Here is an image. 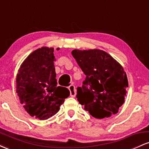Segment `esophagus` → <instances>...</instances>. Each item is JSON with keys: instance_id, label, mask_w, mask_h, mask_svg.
<instances>
[{"instance_id": "obj_1", "label": "esophagus", "mask_w": 149, "mask_h": 149, "mask_svg": "<svg viewBox=\"0 0 149 149\" xmlns=\"http://www.w3.org/2000/svg\"><path fill=\"white\" fill-rule=\"evenodd\" d=\"M69 90L70 91V96L72 97H76V88H75L74 85H70L69 88Z\"/></svg>"}]
</instances>
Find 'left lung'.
Instances as JSON below:
<instances>
[{"instance_id": "8db88e82", "label": "left lung", "mask_w": 149, "mask_h": 149, "mask_svg": "<svg viewBox=\"0 0 149 149\" xmlns=\"http://www.w3.org/2000/svg\"><path fill=\"white\" fill-rule=\"evenodd\" d=\"M85 73L83 86L77 88V100L97 118L118 112L125 102L128 80L123 68L110 54L97 49L71 52Z\"/></svg>"}]
</instances>
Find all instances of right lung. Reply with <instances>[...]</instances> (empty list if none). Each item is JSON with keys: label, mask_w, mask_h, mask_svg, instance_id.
Segmentation results:
<instances>
[{"label": "right lung", "mask_w": 149, "mask_h": 149, "mask_svg": "<svg viewBox=\"0 0 149 149\" xmlns=\"http://www.w3.org/2000/svg\"><path fill=\"white\" fill-rule=\"evenodd\" d=\"M54 48L42 47L31 53L20 66L16 92L20 103L32 117L47 120L59 111L69 96L66 88L57 86Z\"/></svg>", "instance_id": "1"}]
</instances>
